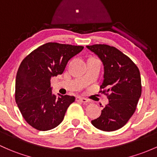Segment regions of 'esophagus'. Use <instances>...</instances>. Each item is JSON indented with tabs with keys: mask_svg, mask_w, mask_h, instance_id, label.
Masks as SVG:
<instances>
[{
	"mask_svg": "<svg viewBox=\"0 0 157 157\" xmlns=\"http://www.w3.org/2000/svg\"><path fill=\"white\" fill-rule=\"evenodd\" d=\"M75 100H76L77 102H83V103H87V102H89L88 99L84 98V97H77L76 98H75Z\"/></svg>",
	"mask_w": 157,
	"mask_h": 157,
	"instance_id": "obj_1",
	"label": "esophagus"
}]
</instances>
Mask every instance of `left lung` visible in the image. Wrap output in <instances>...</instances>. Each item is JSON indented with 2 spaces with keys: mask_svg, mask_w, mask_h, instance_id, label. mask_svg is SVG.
<instances>
[{
  "mask_svg": "<svg viewBox=\"0 0 157 157\" xmlns=\"http://www.w3.org/2000/svg\"><path fill=\"white\" fill-rule=\"evenodd\" d=\"M104 66V80L99 93L105 94L109 103L101 115L91 121L97 129L105 132L121 129L136 109L141 94L139 68L130 58L114 46L105 44L87 45Z\"/></svg>",
  "mask_w": 157,
  "mask_h": 157,
  "instance_id": "left-lung-1",
  "label": "left lung"
}]
</instances>
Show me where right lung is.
Returning a JSON list of instances; mask_svg holds the SVG:
<instances>
[{"label":"right lung","mask_w":157,"mask_h":157,"mask_svg":"<svg viewBox=\"0 0 157 157\" xmlns=\"http://www.w3.org/2000/svg\"><path fill=\"white\" fill-rule=\"evenodd\" d=\"M83 48L80 45L47 43L22 60L16 75L15 99L24 119L32 127L50 130L63 121L75 98L52 94L50 79L61 75L69 60Z\"/></svg>","instance_id":"add662e5"}]
</instances>
